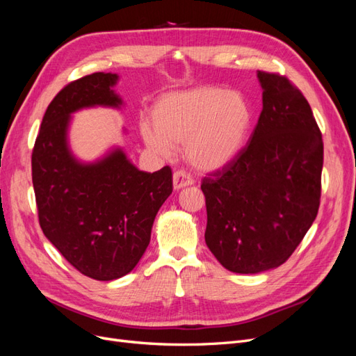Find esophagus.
Returning <instances> with one entry per match:
<instances>
[{"label": "esophagus", "instance_id": "obj_1", "mask_svg": "<svg viewBox=\"0 0 356 356\" xmlns=\"http://www.w3.org/2000/svg\"><path fill=\"white\" fill-rule=\"evenodd\" d=\"M193 178L187 174L186 170H177L174 174V188L179 190V188H184L193 184Z\"/></svg>", "mask_w": 356, "mask_h": 356}]
</instances>
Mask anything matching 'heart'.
Returning <instances> with one entry per match:
<instances>
[{"label": "heart", "instance_id": "b5f03b06", "mask_svg": "<svg viewBox=\"0 0 356 356\" xmlns=\"http://www.w3.org/2000/svg\"><path fill=\"white\" fill-rule=\"evenodd\" d=\"M254 113L241 92L199 86L168 93L154 104L153 124L143 136L149 152L172 157L184 145L190 163L200 170H218L239 157L251 134Z\"/></svg>", "mask_w": 356, "mask_h": 356}]
</instances>
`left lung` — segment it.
<instances>
[{
    "instance_id": "obj_1",
    "label": "left lung",
    "mask_w": 356,
    "mask_h": 356,
    "mask_svg": "<svg viewBox=\"0 0 356 356\" xmlns=\"http://www.w3.org/2000/svg\"><path fill=\"white\" fill-rule=\"evenodd\" d=\"M263 110L230 165L204 177L211 252L222 267L252 275L284 264L314 224L324 144L307 99L286 77L257 71Z\"/></svg>"
}]
</instances>
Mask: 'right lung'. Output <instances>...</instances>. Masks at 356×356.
<instances>
[{
	"label": "right lung",
	"mask_w": 356,
	"mask_h": 356,
	"mask_svg": "<svg viewBox=\"0 0 356 356\" xmlns=\"http://www.w3.org/2000/svg\"><path fill=\"white\" fill-rule=\"evenodd\" d=\"M117 81V74L95 72L65 86L47 106L32 152L41 230L71 266L96 281L134 270L172 193L169 166L153 174L139 170L120 147L95 161L71 152V114L93 106L120 108Z\"/></svg>",
	"instance_id": "1"
}]
</instances>
